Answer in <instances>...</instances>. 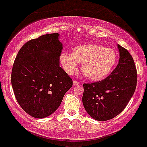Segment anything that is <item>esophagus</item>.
Masks as SVG:
<instances>
[{
    "instance_id": "1",
    "label": "esophagus",
    "mask_w": 147,
    "mask_h": 147,
    "mask_svg": "<svg viewBox=\"0 0 147 147\" xmlns=\"http://www.w3.org/2000/svg\"><path fill=\"white\" fill-rule=\"evenodd\" d=\"M79 85V82L76 80H73V85L74 86H76V85Z\"/></svg>"
}]
</instances>
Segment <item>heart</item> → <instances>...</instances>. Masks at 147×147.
Instances as JSON below:
<instances>
[{"mask_svg":"<svg viewBox=\"0 0 147 147\" xmlns=\"http://www.w3.org/2000/svg\"><path fill=\"white\" fill-rule=\"evenodd\" d=\"M117 59L116 51L96 44L80 45L72 48L71 53L64 52L59 62L68 75H72L81 63V70L89 80L99 81L111 72Z\"/></svg>","mask_w":147,"mask_h":147,"instance_id":"heart-1","label":"heart"}]
</instances>
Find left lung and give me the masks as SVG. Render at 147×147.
Listing matches in <instances>:
<instances>
[{"instance_id":"8db88e82","label":"left lung","mask_w":147,"mask_h":147,"mask_svg":"<svg viewBox=\"0 0 147 147\" xmlns=\"http://www.w3.org/2000/svg\"><path fill=\"white\" fill-rule=\"evenodd\" d=\"M119 61L114 70L103 80L83 84L82 103L95 120L113 119L126 108L136 87L137 72L127 49L118 45Z\"/></svg>"}]
</instances>
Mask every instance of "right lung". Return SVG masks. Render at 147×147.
<instances>
[{"mask_svg": "<svg viewBox=\"0 0 147 147\" xmlns=\"http://www.w3.org/2000/svg\"><path fill=\"white\" fill-rule=\"evenodd\" d=\"M59 34H45L27 42L18 52L11 85L20 106L30 116L43 119L59 108L72 80L59 67Z\"/></svg>", "mask_w": 147, "mask_h": 147, "instance_id": "1", "label": "right lung"}]
</instances>
